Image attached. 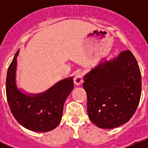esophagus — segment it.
Segmentation results:
<instances>
[{
	"instance_id": "34e87169",
	"label": "esophagus",
	"mask_w": 148,
	"mask_h": 148,
	"mask_svg": "<svg viewBox=\"0 0 148 148\" xmlns=\"http://www.w3.org/2000/svg\"><path fill=\"white\" fill-rule=\"evenodd\" d=\"M83 82V75L82 73H77L74 77V83L75 85H80Z\"/></svg>"
}]
</instances>
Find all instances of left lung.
<instances>
[{"mask_svg": "<svg viewBox=\"0 0 148 148\" xmlns=\"http://www.w3.org/2000/svg\"><path fill=\"white\" fill-rule=\"evenodd\" d=\"M89 119L97 127L112 129L127 122L135 113L142 93L136 59L130 50L106 61L84 78Z\"/></svg>", "mask_w": 148, "mask_h": 148, "instance_id": "obj_1", "label": "left lung"}]
</instances>
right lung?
<instances>
[{
    "mask_svg": "<svg viewBox=\"0 0 148 148\" xmlns=\"http://www.w3.org/2000/svg\"><path fill=\"white\" fill-rule=\"evenodd\" d=\"M8 68L6 82V98L10 110L19 124L36 132H48L59 125L65 101L73 89L72 78L58 82L47 91L28 95L18 90L15 84L17 56Z\"/></svg>",
    "mask_w": 148,
    "mask_h": 148,
    "instance_id": "1",
    "label": "right lung"
}]
</instances>
